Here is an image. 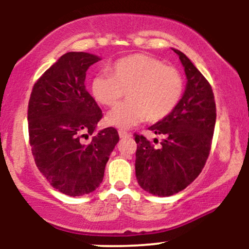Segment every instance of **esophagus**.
<instances>
[{
	"label": "esophagus",
	"mask_w": 249,
	"mask_h": 249,
	"mask_svg": "<svg viewBox=\"0 0 249 249\" xmlns=\"http://www.w3.org/2000/svg\"><path fill=\"white\" fill-rule=\"evenodd\" d=\"M118 134H119V137H121V138H126V137L131 136V133L127 132V131H125V130H119Z\"/></svg>",
	"instance_id": "esophagus-1"
}]
</instances>
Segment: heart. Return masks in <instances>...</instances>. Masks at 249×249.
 I'll return each mask as SVG.
<instances>
[{
	"instance_id": "obj_1",
	"label": "heart",
	"mask_w": 249,
	"mask_h": 249,
	"mask_svg": "<svg viewBox=\"0 0 249 249\" xmlns=\"http://www.w3.org/2000/svg\"><path fill=\"white\" fill-rule=\"evenodd\" d=\"M108 73L91 79V93L103 107H112L126 91L128 101L107 115L108 124L131 127L146 119L160 122L173 112L184 91V81L176 68L165 65L156 57L134 53L117 59Z\"/></svg>"
}]
</instances>
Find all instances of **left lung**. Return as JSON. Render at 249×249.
<instances>
[{"instance_id":"8db88e82","label":"left lung","mask_w":249,"mask_h":249,"mask_svg":"<svg viewBox=\"0 0 249 249\" xmlns=\"http://www.w3.org/2000/svg\"><path fill=\"white\" fill-rule=\"evenodd\" d=\"M173 51L184 65L187 84L173 112L148 127L161 136L162 142L154 146L142 134H133L138 184L144 191L159 196L180 192L201 173L210 156L216 119L211 84L186 55Z\"/></svg>"}]
</instances>
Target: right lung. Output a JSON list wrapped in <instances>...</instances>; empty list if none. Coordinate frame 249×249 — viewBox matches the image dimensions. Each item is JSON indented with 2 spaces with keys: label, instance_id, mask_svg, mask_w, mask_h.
<instances>
[{
  "label": "right lung",
  "instance_id": "obj_1",
  "mask_svg": "<svg viewBox=\"0 0 249 249\" xmlns=\"http://www.w3.org/2000/svg\"><path fill=\"white\" fill-rule=\"evenodd\" d=\"M98 61L88 53H64L37 79L28 105L36 166L51 186L70 196L99 187L119 141L115 127L93 134L103 113L84 82L89 67Z\"/></svg>",
  "mask_w": 249,
  "mask_h": 249
}]
</instances>
